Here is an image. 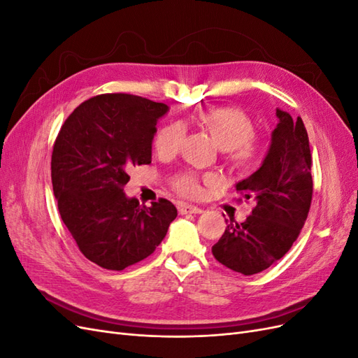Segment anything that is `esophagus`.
I'll use <instances>...</instances> for the list:
<instances>
[{
	"label": "esophagus",
	"instance_id": "esophagus-1",
	"mask_svg": "<svg viewBox=\"0 0 358 358\" xmlns=\"http://www.w3.org/2000/svg\"><path fill=\"white\" fill-rule=\"evenodd\" d=\"M178 210L180 215H187V213H201L203 210L197 206H192V204H187V203H179L178 204Z\"/></svg>",
	"mask_w": 358,
	"mask_h": 358
}]
</instances>
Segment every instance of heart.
Listing matches in <instances>:
<instances>
[{"label":"heart","mask_w":358,"mask_h":358,"mask_svg":"<svg viewBox=\"0 0 358 358\" xmlns=\"http://www.w3.org/2000/svg\"><path fill=\"white\" fill-rule=\"evenodd\" d=\"M196 122L208 133L215 145L225 152V159L237 171H246L255 166L258 145L254 138L255 125L242 109L234 106H218L203 109L196 115ZM183 136L178 122L162 127L155 137V150L162 155L175 154ZM175 185L183 196L194 197L200 191V180L194 175H182Z\"/></svg>","instance_id":"1"}]
</instances>
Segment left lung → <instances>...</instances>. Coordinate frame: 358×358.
I'll return each mask as SVG.
<instances>
[{
    "label": "left lung",
    "instance_id": "8db88e82",
    "mask_svg": "<svg viewBox=\"0 0 358 358\" xmlns=\"http://www.w3.org/2000/svg\"><path fill=\"white\" fill-rule=\"evenodd\" d=\"M276 117L262 167L236 183L246 200L255 201L252 215L245 222H230L212 246L221 264L245 276L263 272L289 251L310 209L312 157L305 124L280 109Z\"/></svg>",
    "mask_w": 358,
    "mask_h": 358
}]
</instances>
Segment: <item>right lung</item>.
<instances>
[{"mask_svg": "<svg viewBox=\"0 0 358 358\" xmlns=\"http://www.w3.org/2000/svg\"><path fill=\"white\" fill-rule=\"evenodd\" d=\"M167 112V104L137 95L101 94L59 129L50 162L58 210L80 252L103 268L149 257L178 216L166 199L146 208L124 192L128 170L150 164L155 125Z\"/></svg>", "mask_w": 358, "mask_h": 358, "instance_id": "obj_1", "label": "right lung"}]
</instances>
